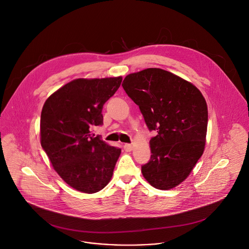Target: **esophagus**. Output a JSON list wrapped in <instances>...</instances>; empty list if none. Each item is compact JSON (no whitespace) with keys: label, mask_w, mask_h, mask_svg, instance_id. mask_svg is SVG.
I'll return each instance as SVG.
<instances>
[{"label":"esophagus","mask_w":249,"mask_h":249,"mask_svg":"<svg viewBox=\"0 0 249 249\" xmlns=\"http://www.w3.org/2000/svg\"><path fill=\"white\" fill-rule=\"evenodd\" d=\"M124 149H125V151L129 152V151H131L133 149V145L130 144V143H125L124 144Z\"/></svg>","instance_id":"obj_1"}]
</instances>
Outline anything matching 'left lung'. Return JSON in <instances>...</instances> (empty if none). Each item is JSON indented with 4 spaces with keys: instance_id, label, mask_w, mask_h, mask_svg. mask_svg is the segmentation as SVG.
I'll return each mask as SVG.
<instances>
[{
    "instance_id": "1",
    "label": "left lung",
    "mask_w": 249,
    "mask_h": 249,
    "mask_svg": "<svg viewBox=\"0 0 249 249\" xmlns=\"http://www.w3.org/2000/svg\"><path fill=\"white\" fill-rule=\"evenodd\" d=\"M139 106L149 131L151 157L142 166L153 187L169 190L180 184L204 153L208 106L200 90L162 69L149 68L128 74L122 83Z\"/></svg>"
}]
</instances>
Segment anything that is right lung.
Instances as JSON below:
<instances>
[{"label": "right lung", "mask_w": 249, "mask_h": 249, "mask_svg": "<svg viewBox=\"0 0 249 249\" xmlns=\"http://www.w3.org/2000/svg\"><path fill=\"white\" fill-rule=\"evenodd\" d=\"M122 77L77 78L54 92L40 115V143L54 170L71 187L96 193L109 182L121 149L106 143L91 129L103 124L105 103Z\"/></svg>", "instance_id": "obj_1"}]
</instances>
